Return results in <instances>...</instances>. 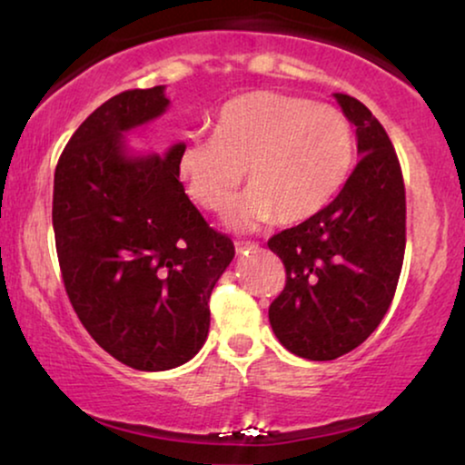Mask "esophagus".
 I'll list each match as a JSON object with an SVG mask.
<instances>
[{
  "label": "esophagus",
  "mask_w": 465,
  "mask_h": 465,
  "mask_svg": "<svg viewBox=\"0 0 465 465\" xmlns=\"http://www.w3.org/2000/svg\"><path fill=\"white\" fill-rule=\"evenodd\" d=\"M257 242H251V240H238L236 242V251L238 252H244V251H255L257 249Z\"/></svg>",
  "instance_id": "34e87169"
}]
</instances>
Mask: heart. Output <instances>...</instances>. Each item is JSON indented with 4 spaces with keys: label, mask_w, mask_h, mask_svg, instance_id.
I'll use <instances>...</instances> for the list:
<instances>
[{
    "label": "heart",
    "mask_w": 465,
    "mask_h": 465,
    "mask_svg": "<svg viewBox=\"0 0 465 465\" xmlns=\"http://www.w3.org/2000/svg\"><path fill=\"white\" fill-rule=\"evenodd\" d=\"M352 127L338 108L276 91H252L216 114L214 135L191 138L176 154L187 195L210 213H225L249 172L251 189L232 213L251 229L276 216L293 225L319 214L349 178Z\"/></svg>",
    "instance_id": "1"
}]
</instances>
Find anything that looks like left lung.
I'll list each match as a JSON object with an SVG mask.
<instances>
[{"label":"left lung","mask_w":465,"mask_h":465,"mask_svg":"<svg viewBox=\"0 0 465 465\" xmlns=\"http://www.w3.org/2000/svg\"><path fill=\"white\" fill-rule=\"evenodd\" d=\"M336 99L357 127L361 159L336 200L268 240L287 272L270 325L284 349L312 361L346 355L381 325L406 249V191L391 140L359 99Z\"/></svg>","instance_id":"8db88e82"}]
</instances>
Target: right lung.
I'll return each mask as SVG.
<instances>
[{"label":"right lung","instance_id":"obj_1","mask_svg":"<svg viewBox=\"0 0 465 465\" xmlns=\"http://www.w3.org/2000/svg\"><path fill=\"white\" fill-rule=\"evenodd\" d=\"M163 86L132 89L86 116L54 170L53 229L80 323L121 363L183 366L208 338V300L236 249L214 232L163 157H132L123 134L165 113Z\"/></svg>","mask_w":465,"mask_h":465}]
</instances>
